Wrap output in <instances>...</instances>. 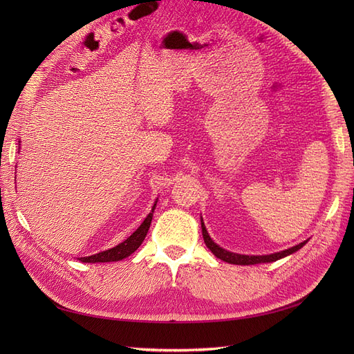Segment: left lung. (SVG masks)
<instances>
[{
	"label": "left lung",
	"instance_id": "obj_1",
	"mask_svg": "<svg viewBox=\"0 0 354 354\" xmlns=\"http://www.w3.org/2000/svg\"><path fill=\"white\" fill-rule=\"evenodd\" d=\"M201 227H202V234H203V242H205V245L209 248V251L217 257V259L226 261L229 264H239V266H250V264H260V263H270V261H276V260H281L283 259V257L292 254L295 251H298L299 248H303V246L307 243V241L298 243L295 246H292V248H288L285 251H281V252H274V254H270V255H242V254H234V252H230L227 250H223L221 246H218L216 242H214L209 234L205 229V224H203V220L201 217Z\"/></svg>",
	"mask_w": 354,
	"mask_h": 354
}]
</instances>
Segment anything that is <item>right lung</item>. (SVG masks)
<instances>
[{
    "instance_id": "obj_1",
    "label": "right lung",
    "mask_w": 354,
    "mask_h": 354,
    "mask_svg": "<svg viewBox=\"0 0 354 354\" xmlns=\"http://www.w3.org/2000/svg\"><path fill=\"white\" fill-rule=\"evenodd\" d=\"M155 207H156V202L153 203V208H152L151 212H149V216L140 224V227H138L131 234V236H128L124 242H121L120 245H116V246H113V248L106 250L103 252L94 254V255H90V257H81L80 260L82 263H109V261H120V260L127 259V257L131 255L145 241L147 230H149V227H151Z\"/></svg>"
}]
</instances>
